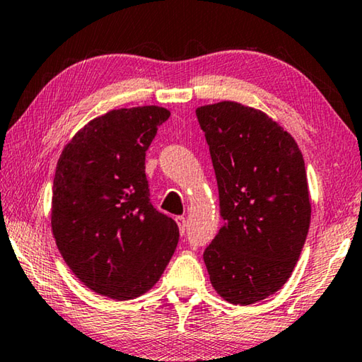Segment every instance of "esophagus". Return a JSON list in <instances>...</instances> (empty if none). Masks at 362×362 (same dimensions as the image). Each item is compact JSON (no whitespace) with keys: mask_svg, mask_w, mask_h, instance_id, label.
<instances>
[{"mask_svg":"<svg viewBox=\"0 0 362 362\" xmlns=\"http://www.w3.org/2000/svg\"><path fill=\"white\" fill-rule=\"evenodd\" d=\"M175 222H177V226H179V232L183 235L185 233V230H187V219L183 216H177L175 217Z\"/></svg>","mask_w":362,"mask_h":362,"instance_id":"34e87169","label":"esophagus"}]
</instances>
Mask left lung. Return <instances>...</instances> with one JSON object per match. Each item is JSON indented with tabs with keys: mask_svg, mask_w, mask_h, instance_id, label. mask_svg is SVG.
Instances as JSON below:
<instances>
[{
	"mask_svg": "<svg viewBox=\"0 0 362 362\" xmlns=\"http://www.w3.org/2000/svg\"><path fill=\"white\" fill-rule=\"evenodd\" d=\"M214 165L223 226L203 259L211 285L248 306L286 284L311 222L305 159L288 132L237 101L197 107Z\"/></svg>",
	"mask_w": 362,
	"mask_h": 362,
	"instance_id": "1",
	"label": "left lung"
}]
</instances>
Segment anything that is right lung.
Masks as SVG:
<instances>
[{"label":"right lung","mask_w":362,"mask_h":362,"mask_svg":"<svg viewBox=\"0 0 362 362\" xmlns=\"http://www.w3.org/2000/svg\"><path fill=\"white\" fill-rule=\"evenodd\" d=\"M170 111L112 109L91 119L57 159L51 230L69 269L87 288L116 301L156 285L179 227L153 208L145 154Z\"/></svg>","instance_id":"1"}]
</instances>
